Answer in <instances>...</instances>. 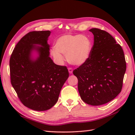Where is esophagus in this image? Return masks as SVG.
<instances>
[{
  "mask_svg": "<svg viewBox=\"0 0 135 135\" xmlns=\"http://www.w3.org/2000/svg\"><path fill=\"white\" fill-rule=\"evenodd\" d=\"M68 72L70 74H72L73 73V69L71 68H68Z\"/></svg>",
  "mask_w": 135,
  "mask_h": 135,
  "instance_id": "1",
  "label": "esophagus"
}]
</instances>
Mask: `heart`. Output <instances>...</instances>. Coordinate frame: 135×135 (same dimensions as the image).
Instances as JSON below:
<instances>
[{"label": "heart", "instance_id": "obj_1", "mask_svg": "<svg viewBox=\"0 0 135 135\" xmlns=\"http://www.w3.org/2000/svg\"><path fill=\"white\" fill-rule=\"evenodd\" d=\"M92 42L86 35L81 34H65L60 36L54 43L51 54L57 61L64 60L61 54H65L68 62L74 65H81L89 59Z\"/></svg>", "mask_w": 135, "mask_h": 135}]
</instances>
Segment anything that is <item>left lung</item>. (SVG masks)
Instances as JSON below:
<instances>
[{
  "label": "left lung",
  "instance_id": "left-lung-1",
  "mask_svg": "<svg viewBox=\"0 0 135 135\" xmlns=\"http://www.w3.org/2000/svg\"><path fill=\"white\" fill-rule=\"evenodd\" d=\"M94 44L89 59L74 70L78 80L81 99L100 105L111 101L121 92L127 68L122 49L110 33L91 28Z\"/></svg>",
  "mask_w": 135,
  "mask_h": 135
}]
</instances>
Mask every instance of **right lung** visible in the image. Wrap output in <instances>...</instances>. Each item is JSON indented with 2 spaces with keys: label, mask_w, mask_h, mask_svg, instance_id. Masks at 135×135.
Wrapping results in <instances>:
<instances>
[{
  "label": "right lung",
  "mask_w": 135,
  "mask_h": 135,
  "mask_svg": "<svg viewBox=\"0 0 135 135\" xmlns=\"http://www.w3.org/2000/svg\"><path fill=\"white\" fill-rule=\"evenodd\" d=\"M50 31H32L20 39L10 59L11 83L20 101L33 110L46 111L58 101L69 73L50 57Z\"/></svg>",
  "instance_id": "add662e5"
}]
</instances>
